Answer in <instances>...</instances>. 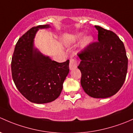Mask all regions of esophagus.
<instances>
[{
  "label": "esophagus",
  "mask_w": 133,
  "mask_h": 133,
  "mask_svg": "<svg viewBox=\"0 0 133 133\" xmlns=\"http://www.w3.org/2000/svg\"><path fill=\"white\" fill-rule=\"evenodd\" d=\"M78 65V60L76 58H72L70 60L69 67L70 70H73L76 68Z\"/></svg>",
  "instance_id": "1"
}]
</instances>
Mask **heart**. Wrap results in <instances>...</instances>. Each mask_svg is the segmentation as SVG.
Segmentation results:
<instances>
[{
  "mask_svg": "<svg viewBox=\"0 0 133 133\" xmlns=\"http://www.w3.org/2000/svg\"><path fill=\"white\" fill-rule=\"evenodd\" d=\"M81 36V35H79V36H77L78 39H79V38H80ZM92 40H93V38L91 36H85L84 38H83V42H82V46H88L90 43H91V42H92Z\"/></svg>",
  "mask_w": 133,
  "mask_h": 133,
  "instance_id": "obj_1",
  "label": "heart"
}]
</instances>
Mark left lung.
<instances>
[{"label": "left lung", "mask_w": 133, "mask_h": 133, "mask_svg": "<svg viewBox=\"0 0 133 133\" xmlns=\"http://www.w3.org/2000/svg\"><path fill=\"white\" fill-rule=\"evenodd\" d=\"M98 41L77 53L81 59V84L94 98H108L116 94L126 77L128 59L125 46L113 31L95 25Z\"/></svg>", "instance_id": "obj_1"}]
</instances>
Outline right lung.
I'll return each mask as SVG.
<instances>
[{"mask_svg": "<svg viewBox=\"0 0 133 133\" xmlns=\"http://www.w3.org/2000/svg\"><path fill=\"white\" fill-rule=\"evenodd\" d=\"M33 27L16 43L11 60L12 77L22 95L30 102L45 104L59 96L69 72V60L58 63L45 56L33 47V39L39 29Z\"/></svg>", "mask_w": 133, "mask_h": 133, "instance_id": "1", "label": "right lung"}]
</instances>
